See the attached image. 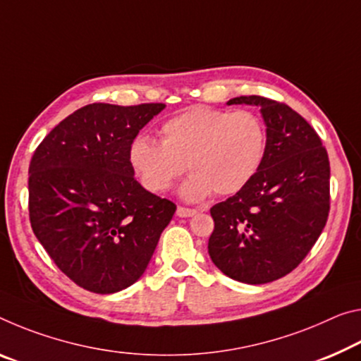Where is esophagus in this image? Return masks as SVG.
Returning a JSON list of instances; mask_svg holds the SVG:
<instances>
[{
	"label": "esophagus",
	"mask_w": 361,
	"mask_h": 361,
	"mask_svg": "<svg viewBox=\"0 0 361 361\" xmlns=\"http://www.w3.org/2000/svg\"><path fill=\"white\" fill-rule=\"evenodd\" d=\"M197 214V210L196 209H188V207H180L176 209V215L178 216H181V219H186V216H192V215H196Z\"/></svg>",
	"instance_id": "1"
}]
</instances>
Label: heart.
<instances>
[{
  "label": "heart",
  "mask_w": 361,
  "mask_h": 361,
  "mask_svg": "<svg viewBox=\"0 0 361 361\" xmlns=\"http://www.w3.org/2000/svg\"><path fill=\"white\" fill-rule=\"evenodd\" d=\"M267 131L249 111L226 112L192 106L160 127V142L136 136L130 146V164L141 185L164 192L186 169L192 173L183 185L191 201L214 191L231 196L249 185L265 157Z\"/></svg>",
  "instance_id": "1"
}]
</instances>
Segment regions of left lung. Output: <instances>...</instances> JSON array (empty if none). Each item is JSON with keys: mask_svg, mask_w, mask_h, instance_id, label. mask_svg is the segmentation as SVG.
Segmentation results:
<instances>
[{"mask_svg": "<svg viewBox=\"0 0 361 361\" xmlns=\"http://www.w3.org/2000/svg\"><path fill=\"white\" fill-rule=\"evenodd\" d=\"M228 104L260 107L267 149L249 185L210 209L209 255L231 279L271 283L305 259L328 221V152L312 125L284 102L239 96Z\"/></svg>", "mask_w": 361, "mask_h": 361, "instance_id": "obj_1", "label": "left lung"}]
</instances>
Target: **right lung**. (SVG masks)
I'll return each instance as SVG.
<instances>
[{
  "instance_id": "right-lung-1",
  "label": "right lung",
  "mask_w": 361,
  "mask_h": 361,
  "mask_svg": "<svg viewBox=\"0 0 361 361\" xmlns=\"http://www.w3.org/2000/svg\"><path fill=\"white\" fill-rule=\"evenodd\" d=\"M162 102L78 109L49 131L28 167L32 230L57 268L96 294L138 281L176 205L135 178L130 146Z\"/></svg>"
}]
</instances>
